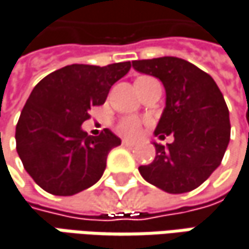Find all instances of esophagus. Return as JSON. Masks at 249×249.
<instances>
[{
    "mask_svg": "<svg viewBox=\"0 0 249 249\" xmlns=\"http://www.w3.org/2000/svg\"><path fill=\"white\" fill-rule=\"evenodd\" d=\"M123 145L126 146V148H132V146H135V142H132V141H129V139H124V141H123Z\"/></svg>",
    "mask_w": 249,
    "mask_h": 249,
    "instance_id": "34e87169",
    "label": "esophagus"
}]
</instances>
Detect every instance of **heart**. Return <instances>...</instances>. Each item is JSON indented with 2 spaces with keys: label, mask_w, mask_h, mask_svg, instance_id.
<instances>
[{
  "label": "heart",
  "mask_w": 249,
  "mask_h": 249,
  "mask_svg": "<svg viewBox=\"0 0 249 249\" xmlns=\"http://www.w3.org/2000/svg\"><path fill=\"white\" fill-rule=\"evenodd\" d=\"M142 126H143V123L139 118H137V117H126V118H123L118 123L117 131L121 135L128 137V138H137L142 132Z\"/></svg>",
  "instance_id": "heart-1"
}]
</instances>
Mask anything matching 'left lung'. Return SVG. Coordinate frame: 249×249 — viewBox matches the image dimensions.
<instances>
[{
	"label": "left lung",
	"instance_id": "1",
	"mask_svg": "<svg viewBox=\"0 0 249 249\" xmlns=\"http://www.w3.org/2000/svg\"><path fill=\"white\" fill-rule=\"evenodd\" d=\"M132 67L162 81L166 106L155 137L175 141L154 142V162L139 166L141 176L163 192L179 195L198 187L220 166L230 142V112L210 74L173 56L134 60Z\"/></svg>",
	"mask_w": 249,
	"mask_h": 249
}]
</instances>
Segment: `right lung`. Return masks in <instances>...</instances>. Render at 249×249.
I'll return each mask as SVG.
<instances>
[{
	"label": "right lung",
	"instance_id": "obj_1",
	"mask_svg": "<svg viewBox=\"0 0 249 249\" xmlns=\"http://www.w3.org/2000/svg\"><path fill=\"white\" fill-rule=\"evenodd\" d=\"M131 63L69 65L37 83L26 100L15 139L25 170L43 190L73 196L100 180L112 148L121 139L110 129L90 137L81 124L89 111L106 103L111 86Z\"/></svg>",
	"mask_w": 249,
	"mask_h": 249
}]
</instances>
